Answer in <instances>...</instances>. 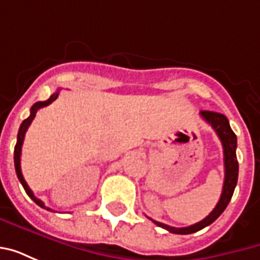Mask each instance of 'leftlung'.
<instances>
[{
    "label": "left lung",
    "instance_id": "8db88e82",
    "mask_svg": "<svg viewBox=\"0 0 260 260\" xmlns=\"http://www.w3.org/2000/svg\"><path fill=\"white\" fill-rule=\"evenodd\" d=\"M201 117L207 124L212 125V128L216 131V134L221 141L223 145V153H224V185L221 196L218 199L217 205L213 209L210 214L205 217L202 221L196 224H192L189 227H182V229H177V227H171L167 224L158 223L154 221L153 223L157 224L158 227L167 230L173 234H192L199 230L205 229L209 224H212L216 218L225 210V207L231 201V196L234 193L235 185H237V180H238V161H237V136L230 126L229 119L225 115L220 113H214V111H201ZM152 220V218H150Z\"/></svg>",
    "mask_w": 260,
    "mask_h": 260
}]
</instances>
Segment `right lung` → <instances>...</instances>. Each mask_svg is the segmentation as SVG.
<instances>
[{
	"instance_id": "add662e5",
	"label": "right lung",
	"mask_w": 260,
	"mask_h": 260,
	"mask_svg": "<svg viewBox=\"0 0 260 260\" xmlns=\"http://www.w3.org/2000/svg\"><path fill=\"white\" fill-rule=\"evenodd\" d=\"M58 91L57 90L55 93H53L51 96H50V99L48 100H46V102H37L35 103L33 106H31L30 108V115L27 117V118L20 124V128H19V132H18V141H16V145H15V150H14V161H15V170H16V175H18V178H19L20 184H22V186L25 188V191L27 195L30 196V199L36 205H39L40 207H43V209H47V210H51V209H48V207L44 206V203H43L40 199H37L36 196L33 195V192H31V189L29 188V185L26 184L25 178H23V175H22V170H20V153H22V145H23V139H25V134L26 131H27V128H29V125L31 124V121L35 119V117H36V113L40 110L42 107H46V106H48V104H51V103L58 97ZM53 212V210H51Z\"/></svg>"
}]
</instances>
